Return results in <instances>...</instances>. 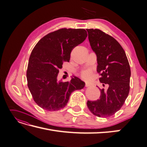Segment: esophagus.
<instances>
[{
  "instance_id": "1",
  "label": "esophagus",
  "mask_w": 147,
  "mask_h": 147,
  "mask_svg": "<svg viewBox=\"0 0 147 147\" xmlns=\"http://www.w3.org/2000/svg\"><path fill=\"white\" fill-rule=\"evenodd\" d=\"M86 87H89V86H92V84L91 83H89V82H86Z\"/></svg>"
}]
</instances>
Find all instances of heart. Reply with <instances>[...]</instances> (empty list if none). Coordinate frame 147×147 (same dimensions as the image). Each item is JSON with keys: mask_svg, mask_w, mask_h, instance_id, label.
Instances as JSON below:
<instances>
[{"mask_svg": "<svg viewBox=\"0 0 147 147\" xmlns=\"http://www.w3.org/2000/svg\"><path fill=\"white\" fill-rule=\"evenodd\" d=\"M92 73L91 70H84L81 73V77L86 80H89L91 78Z\"/></svg>", "mask_w": 147, "mask_h": 147, "instance_id": "b5f03b06", "label": "heart"}]
</instances>
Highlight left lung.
Returning <instances> with one entry per match:
<instances>
[{
  "instance_id": "left-lung-1",
  "label": "left lung",
  "mask_w": 147,
  "mask_h": 147,
  "mask_svg": "<svg viewBox=\"0 0 147 147\" xmlns=\"http://www.w3.org/2000/svg\"><path fill=\"white\" fill-rule=\"evenodd\" d=\"M92 50L97 56L99 81L106 89H100V96L87 106L99 117H109L119 111L130 91V67L125 51L115 38L99 29H86Z\"/></svg>"
}]
</instances>
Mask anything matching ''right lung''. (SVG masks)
Instances as JSON below:
<instances>
[{"instance_id":"add662e5","label":"right lung","mask_w":147,"mask_h":147,"mask_svg":"<svg viewBox=\"0 0 147 147\" xmlns=\"http://www.w3.org/2000/svg\"><path fill=\"white\" fill-rule=\"evenodd\" d=\"M88 36L84 29L61 28L43 36L30 56L27 85L38 106L48 111L65 107L73 91L83 88L84 82L73 76L70 81H58L59 69L69 62L73 49Z\"/></svg>"}]
</instances>
